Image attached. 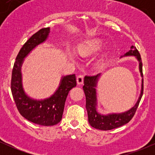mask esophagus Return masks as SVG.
<instances>
[{
  "instance_id": "obj_1",
  "label": "esophagus",
  "mask_w": 155,
  "mask_h": 155,
  "mask_svg": "<svg viewBox=\"0 0 155 155\" xmlns=\"http://www.w3.org/2000/svg\"><path fill=\"white\" fill-rule=\"evenodd\" d=\"M76 81H77L78 85H82L84 82V76L82 74H79L76 78Z\"/></svg>"
}]
</instances>
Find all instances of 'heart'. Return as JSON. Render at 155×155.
<instances>
[{"label": "heart", "mask_w": 155, "mask_h": 155, "mask_svg": "<svg viewBox=\"0 0 155 155\" xmlns=\"http://www.w3.org/2000/svg\"><path fill=\"white\" fill-rule=\"evenodd\" d=\"M103 43L99 39L86 40L80 43L77 47V51L82 56H89L97 51L102 46Z\"/></svg>", "instance_id": "1"}]
</instances>
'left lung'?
<instances>
[{"label": "left lung", "instance_id": "1", "mask_svg": "<svg viewBox=\"0 0 155 155\" xmlns=\"http://www.w3.org/2000/svg\"><path fill=\"white\" fill-rule=\"evenodd\" d=\"M131 49L126 53L124 56H136L137 60L140 62V71L142 77H143V63H142L141 56L138 50L132 46ZM100 74L96 76H85L84 79L83 90L85 94L86 97V109L88 117V122L91 126L96 129L101 130H109L115 129L119 127L124 125L129 122L133 117L134 116L138 108L139 104L141 101L142 96L143 94V79L142 83V90L140 96L137 101V104L134 107L131 108L130 110L125 112L119 114H109L107 115H101L97 112V98H96V87L97 83L98 77Z\"/></svg>", "mask_w": 155, "mask_h": 155}]
</instances>
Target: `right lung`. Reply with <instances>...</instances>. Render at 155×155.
Masks as SVG:
<instances>
[{
  "mask_svg": "<svg viewBox=\"0 0 155 155\" xmlns=\"http://www.w3.org/2000/svg\"><path fill=\"white\" fill-rule=\"evenodd\" d=\"M49 28L39 30L33 34L17 54L12 71L11 91L19 113L28 121L42 126L55 125L61 121L69 91L76 86L75 74L64 76L60 86L51 97L35 101L25 93L21 84V67L28 54L47 39Z\"/></svg>",
  "mask_w": 155,
  "mask_h": 155,
  "instance_id": "obj_1",
  "label": "right lung"
}]
</instances>
